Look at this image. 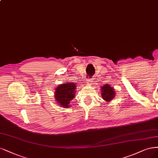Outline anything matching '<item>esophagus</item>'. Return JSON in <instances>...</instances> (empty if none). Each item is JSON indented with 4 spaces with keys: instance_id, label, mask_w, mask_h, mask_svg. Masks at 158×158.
<instances>
[{
    "instance_id": "esophagus-1",
    "label": "esophagus",
    "mask_w": 158,
    "mask_h": 158,
    "mask_svg": "<svg viewBox=\"0 0 158 158\" xmlns=\"http://www.w3.org/2000/svg\"><path fill=\"white\" fill-rule=\"evenodd\" d=\"M86 81H87V84H88V85H91V84H92V82H93V81H92V80L91 79H88V80H86Z\"/></svg>"
}]
</instances>
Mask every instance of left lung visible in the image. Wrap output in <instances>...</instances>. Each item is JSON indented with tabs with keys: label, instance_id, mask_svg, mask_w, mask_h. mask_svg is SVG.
<instances>
[{
	"label": "left lung",
	"instance_id": "left-lung-1",
	"mask_svg": "<svg viewBox=\"0 0 158 158\" xmlns=\"http://www.w3.org/2000/svg\"><path fill=\"white\" fill-rule=\"evenodd\" d=\"M101 94L102 99L106 102H110L116 96L115 89L113 87L108 84L102 85V86L101 87Z\"/></svg>",
	"mask_w": 158,
	"mask_h": 158
}]
</instances>
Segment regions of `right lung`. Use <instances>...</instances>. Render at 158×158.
Listing matches in <instances>:
<instances>
[{
  "label": "right lung",
  "mask_w": 158,
  "mask_h": 158,
  "mask_svg": "<svg viewBox=\"0 0 158 158\" xmlns=\"http://www.w3.org/2000/svg\"><path fill=\"white\" fill-rule=\"evenodd\" d=\"M77 84L72 82L61 84L57 86L54 94V99L59 105L63 108H69L76 94Z\"/></svg>",
  "instance_id": "add662e5"
}]
</instances>
